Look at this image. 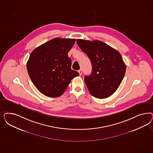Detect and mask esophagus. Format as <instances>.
Returning <instances> with one entry per match:
<instances>
[{
  "label": "esophagus",
  "instance_id": "34e87169",
  "mask_svg": "<svg viewBox=\"0 0 153 153\" xmlns=\"http://www.w3.org/2000/svg\"><path fill=\"white\" fill-rule=\"evenodd\" d=\"M78 73H79V75H82V73H83V71H82V70L80 69V70H78Z\"/></svg>",
  "mask_w": 153,
  "mask_h": 153
}]
</instances>
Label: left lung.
I'll return each mask as SVG.
<instances>
[{
	"mask_svg": "<svg viewBox=\"0 0 153 153\" xmlns=\"http://www.w3.org/2000/svg\"><path fill=\"white\" fill-rule=\"evenodd\" d=\"M76 43L92 65L91 75L84 78L89 92L98 99L110 96L118 88L126 73V65L121 54L100 40L78 39Z\"/></svg>",
	"mask_w": 153,
	"mask_h": 153,
	"instance_id": "8db88e82",
	"label": "left lung"
}]
</instances>
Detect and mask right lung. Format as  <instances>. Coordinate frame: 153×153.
Masks as SVG:
<instances>
[{
    "mask_svg": "<svg viewBox=\"0 0 153 153\" xmlns=\"http://www.w3.org/2000/svg\"><path fill=\"white\" fill-rule=\"evenodd\" d=\"M75 39L55 38L35 48L26 67L30 78L42 94L57 97L64 94L71 80L79 74L71 68L68 52Z\"/></svg>",
    "mask_w": 153,
    "mask_h": 153,
    "instance_id": "add662e5",
    "label": "right lung"
}]
</instances>
